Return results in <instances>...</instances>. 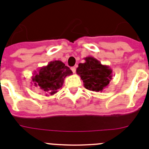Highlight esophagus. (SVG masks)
I'll return each instance as SVG.
<instances>
[{"label": "esophagus", "instance_id": "1", "mask_svg": "<svg viewBox=\"0 0 149 149\" xmlns=\"http://www.w3.org/2000/svg\"><path fill=\"white\" fill-rule=\"evenodd\" d=\"M71 69H72V72H73V73H75V72H76V67H72V68H71Z\"/></svg>", "mask_w": 149, "mask_h": 149}]
</instances>
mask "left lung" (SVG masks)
Instances as JSON below:
<instances>
[{
	"mask_svg": "<svg viewBox=\"0 0 149 149\" xmlns=\"http://www.w3.org/2000/svg\"><path fill=\"white\" fill-rule=\"evenodd\" d=\"M85 63H79L76 72L84 82V87L93 92H102L107 87L113 77L110 66L102 65L93 56L84 58Z\"/></svg>",
	"mask_w": 149,
	"mask_h": 149,
	"instance_id": "1",
	"label": "left lung"
}]
</instances>
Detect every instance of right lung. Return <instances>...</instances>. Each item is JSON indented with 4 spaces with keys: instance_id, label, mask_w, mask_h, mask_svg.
Instances as JSON below:
<instances>
[{
    "instance_id": "right-lung-1",
    "label": "right lung",
    "mask_w": 149,
    "mask_h": 149,
    "mask_svg": "<svg viewBox=\"0 0 149 149\" xmlns=\"http://www.w3.org/2000/svg\"><path fill=\"white\" fill-rule=\"evenodd\" d=\"M32 77L33 84L39 87L46 96L53 95L62 88L65 77L72 75L70 68L60 60L51 61L48 65L39 68Z\"/></svg>"
}]
</instances>
